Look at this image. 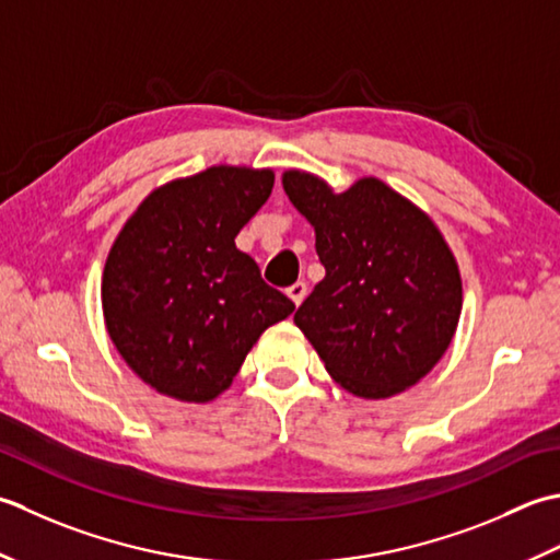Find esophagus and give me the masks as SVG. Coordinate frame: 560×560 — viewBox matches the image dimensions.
Wrapping results in <instances>:
<instances>
[{"label":"esophagus","instance_id":"1","mask_svg":"<svg viewBox=\"0 0 560 560\" xmlns=\"http://www.w3.org/2000/svg\"><path fill=\"white\" fill-rule=\"evenodd\" d=\"M288 296L290 300L300 306L302 302H304V296H306V282H294V284H290L288 288Z\"/></svg>","mask_w":560,"mask_h":560}]
</instances>
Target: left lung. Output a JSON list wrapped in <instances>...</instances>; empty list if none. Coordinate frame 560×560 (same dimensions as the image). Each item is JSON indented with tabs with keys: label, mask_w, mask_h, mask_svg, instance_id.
Here are the masks:
<instances>
[{
	"label": "left lung",
	"mask_w": 560,
	"mask_h": 560,
	"mask_svg": "<svg viewBox=\"0 0 560 560\" xmlns=\"http://www.w3.org/2000/svg\"><path fill=\"white\" fill-rule=\"evenodd\" d=\"M282 188L316 232L326 278L294 314L328 374L362 398L408 389L450 348L462 278L430 217L380 178L334 192L284 171Z\"/></svg>",
	"instance_id": "8db88e82"
}]
</instances>
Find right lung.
<instances>
[{"label": "right lung", "instance_id": "obj_1", "mask_svg": "<svg viewBox=\"0 0 560 560\" xmlns=\"http://www.w3.org/2000/svg\"><path fill=\"white\" fill-rule=\"evenodd\" d=\"M270 168L212 166L156 188L125 222L101 284L128 368L178 401L232 384L260 334L294 312L234 238L270 198Z\"/></svg>", "mask_w": 560, "mask_h": 560}]
</instances>
